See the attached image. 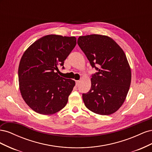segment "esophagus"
<instances>
[{"label":"esophagus","instance_id":"1","mask_svg":"<svg viewBox=\"0 0 152 152\" xmlns=\"http://www.w3.org/2000/svg\"><path fill=\"white\" fill-rule=\"evenodd\" d=\"M75 84H76V86H79V84H80V80H76L75 81Z\"/></svg>","mask_w":152,"mask_h":152}]
</instances>
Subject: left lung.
<instances>
[{"label": "left lung", "mask_w": 152, "mask_h": 152, "mask_svg": "<svg viewBox=\"0 0 152 152\" xmlns=\"http://www.w3.org/2000/svg\"><path fill=\"white\" fill-rule=\"evenodd\" d=\"M77 44L98 71L92 75L89 91L82 94L86 107L102 115L115 113L124 103L131 85V71L125 53L106 35L80 36Z\"/></svg>", "instance_id": "left-lung-1"}]
</instances>
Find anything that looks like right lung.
Masks as SVG:
<instances>
[{
	"label": "right lung",
	"instance_id": "1",
	"mask_svg": "<svg viewBox=\"0 0 152 152\" xmlns=\"http://www.w3.org/2000/svg\"><path fill=\"white\" fill-rule=\"evenodd\" d=\"M76 40L75 37L48 35L23 54L18 68L20 90L25 103L35 112L52 115L66 106L75 82L59 76L58 67L63 66Z\"/></svg>",
	"mask_w": 152,
	"mask_h": 152
}]
</instances>
